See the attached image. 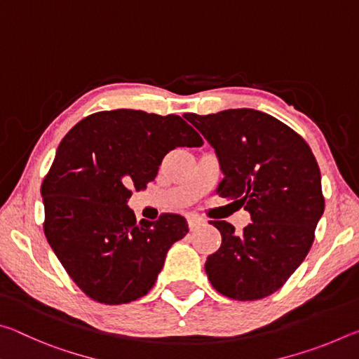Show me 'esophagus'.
Listing matches in <instances>:
<instances>
[{"label": "esophagus", "mask_w": 359, "mask_h": 359, "mask_svg": "<svg viewBox=\"0 0 359 359\" xmlns=\"http://www.w3.org/2000/svg\"><path fill=\"white\" fill-rule=\"evenodd\" d=\"M187 222H188V228H190V231H196L199 226H203V224L205 223L204 218H201L196 214H190L187 217Z\"/></svg>", "instance_id": "1"}]
</instances>
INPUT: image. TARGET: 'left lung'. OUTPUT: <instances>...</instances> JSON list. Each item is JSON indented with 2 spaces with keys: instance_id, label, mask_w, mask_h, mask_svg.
I'll return each instance as SVG.
<instances>
[{
  "instance_id": "obj_1",
  "label": "left lung",
  "mask_w": 359,
  "mask_h": 359,
  "mask_svg": "<svg viewBox=\"0 0 359 359\" xmlns=\"http://www.w3.org/2000/svg\"><path fill=\"white\" fill-rule=\"evenodd\" d=\"M184 117L215 150L223 172L217 193L252 218L242 234L228 222H210L222 245L208 257L205 274L231 299L269 296L306 258L323 215L317 160L297 133L255 109Z\"/></svg>"
}]
</instances>
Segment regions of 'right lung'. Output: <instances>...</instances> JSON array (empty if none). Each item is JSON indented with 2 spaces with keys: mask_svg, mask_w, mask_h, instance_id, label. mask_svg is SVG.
<instances>
[{
  "mask_svg": "<svg viewBox=\"0 0 359 359\" xmlns=\"http://www.w3.org/2000/svg\"><path fill=\"white\" fill-rule=\"evenodd\" d=\"M203 139L179 115L117 109L90 115L60 142L41 187L44 233L60 263L93 301L126 304L149 293L187 220L136 222L131 190L155 180L175 147Z\"/></svg>",
  "mask_w": 359,
  "mask_h": 359,
  "instance_id": "right-lung-1",
  "label": "right lung"
}]
</instances>
